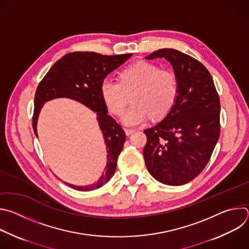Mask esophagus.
Returning <instances> with one entry per match:
<instances>
[{
    "mask_svg": "<svg viewBox=\"0 0 249 249\" xmlns=\"http://www.w3.org/2000/svg\"><path fill=\"white\" fill-rule=\"evenodd\" d=\"M124 131H125V133H126V135H127V136L131 135V134L134 132V130H133V129H124Z\"/></svg>",
    "mask_w": 249,
    "mask_h": 249,
    "instance_id": "esophagus-1",
    "label": "esophagus"
}]
</instances>
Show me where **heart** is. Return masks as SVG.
Wrapping results in <instances>:
<instances>
[{
	"label": "heart",
	"instance_id": "1",
	"mask_svg": "<svg viewBox=\"0 0 249 249\" xmlns=\"http://www.w3.org/2000/svg\"><path fill=\"white\" fill-rule=\"evenodd\" d=\"M130 104L122 120L127 126L145 123L152 115L167 114L178 95V81L169 70H160L156 64L139 61L119 74V82L110 78L101 81L100 96L106 108L113 115L122 114L130 91Z\"/></svg>",
	"mask_w": 249,
	"mask_h": 249
}]
</instances>
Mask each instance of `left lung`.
I'll list each match as a JSON object with an SVG mask.
<instances>
[{
  "instance_id": "8db88e82",
  "label": "left lung",
  "mask_w": 249,
  "mask_h": 249,
  "mask_svg": "<svg viewBox=\"0 0 249 249\" xmlns=\"http://www.w3.org/2000/svg\"><path fill=\"white\" fill-rule=\"evenodd\" d=\"M164 58L178 81L167 115L146 129L143 155L150 174L166 185H183L205 168L220 137V97L206 67L178 50L163 48L146 57Z\"/></svg>"
}]
</instances>
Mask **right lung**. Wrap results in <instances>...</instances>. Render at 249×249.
Instances as JSON below:
<instances>
[{"instance_id": "obj_1", "label": "right lung", "mask_w": 249, "mask_h": 249, "mask_svg": "<svg viewBox=\"0 0 249 249\" xmlns=\"http://www.w3.org/2000/svg\"><path fill=\"white\" fill-rule=\"evenodd\" d=\"M132 54L114 56L95 52H73L63 56L48 71L39 83L34 97L32 127L37 137V119L43 104L51 99L67 97L77 100L96 112L99 128L107 149V163L100 178L88 186H77L65 182L79 191L97 189L110 180L114 175L117 159L126 140L121 126L107 114V108L99 92L100 83L121 66Z\"/></svg>"}]
</instances>
